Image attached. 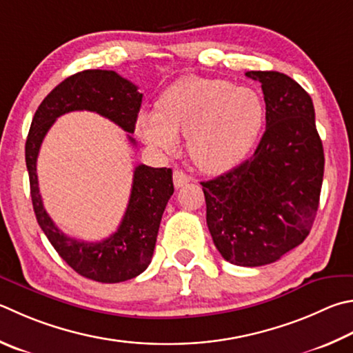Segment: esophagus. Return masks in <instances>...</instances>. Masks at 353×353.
Masks as SVG:
<instances>
[{
  "instance_id": "obj_1",
  "label": "esophagus",
  "mask_w": 353,
  "mask_h": 353,
  "mask_svg": "<svg viewBox=\"0 0 353 353\" xmlns=\"http://www.w3.org/2000/svg\"><path fill=\"white\" fill-rule=\"evenodd\" d=\"M172 181H174L176 188H182L185 183H188L191 181V177L188 174H185L183 171L176 170L174 172H172Z\"/></svg>"
}]
</instances>
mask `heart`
Wrapping results in <instances>:
<instances>
[{
  "label": "heart",
  "mask_w": 353,
  "mask_h": 353,
  "mask_svg": "<svg viewBox=\"0 0 353 353\" xmlns=\"http://www.w3.org/2000/svg\"><path fill=\"white\" fill-rule=\"evenodd\" d=\"M265 119L264 100L252 88L219 79L183 77L163 92L157 112L137 119L140 139L163 151L188 137L193 162L219 174L241 163L258 140Z\"/></svg>",
  "instance_id": "1"
}]
</instances>
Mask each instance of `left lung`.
Returning a JSON list of instances; mask_svg holds the SVG:
<instances>
[{
    "label": "left lung",
    "mask_w": 353,
    "mask_h": 353,
    "mask_svg": "<svg viewBox=\"0 0 353 353\" xmlns=\"http://www.w3.org/2000/svg\"><path fill=\"white\" fill-rule=\"evenodd\" d=\"M265 100V132L254 154L202 182L207 225L222 258L259 267L307 238L324 176V151L310 95L276 70H250Z\"/></svg>",
    "instance_id": "left-lung-1"
}]
</instances>
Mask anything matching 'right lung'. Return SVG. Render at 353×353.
Instances as JSON below:
<instances>
[{
	"label": "right lung",
	"instance_id": "obj_1",
	"mask_svg": "<svg viewBox=\"0 0 353 353\" xmlns=\"http://www.w3.org/2000/svg\"><path fill=\"white\" fill-rule=\"evenodd\" d=\"M142 97L134 83L114 70L89 69L77 72L63 80L41 101L26 140V165L38 225L70 268L97 283H121L139 276L150 265L162 214L174 193L172 171L137 165L130 202L117 232L100 242H85L66 236L44 210L38 188L37 157L50 126L66 112H97L132 134ZM128 139L136 143L131 136Z\"/></svg>",
	"mask_w": 353,
	"mask_h": 353
}]
</instances>
